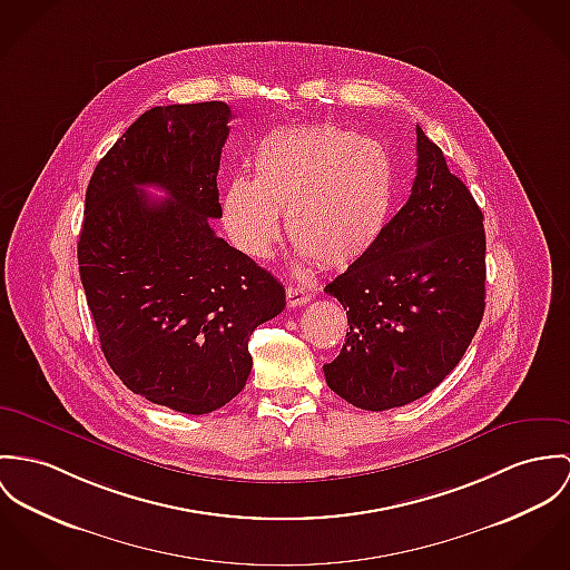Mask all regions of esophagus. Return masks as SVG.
I'll use <instances>...</instances> for the list:
<instances>
[{"instance_id":"1","label":"esophagus","mask_w":570,"mask_h":570,"mask_svg":"<svg viewBox=\"0 0 570 570\" xmlns=\"http://www.w3.org/2000/svg\"><path fill=\"white\" fill-rule=\"evenodd\" d=\"M285 294H287V305L289 307H301V305H305V303L311 301L309 294L303 287H296V285H289L285 289Z\"/></svg>"}]
</instances>
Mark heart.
I'll return each mask as SVG.
<instances>
[{
    "label": "heart",
    "mask_w": 570,
    "mask_h": 570,
    "mask_svg": "<svg viewBox=\"0 0 570 570\" xmlns=\"http://www.w3.org/2000/svg\"><path fill=\"white\" fill-rule=\"evenodd\" d=\"M255 178L233 176L222 196L224 228L246 257L267 259L281 213L303 257L344 267L385 228L394 167L372 137L337 126H296L265 135L253 156Z\"/></svg>",
    "instance_id": "heart-1"
}]
</instances>
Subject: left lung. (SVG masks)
Returning <instances> with one entry per match:
<instances>
[{
    "label": "left lung",
    "instance_id": "1",
    "mask_svg": "<svg viewBox=\"0 0 570 570\" xmlns=\"http://www.w3.org/2000/svg\"><path fill=\"white\" fill-rule=\"evenodd\" d=\"M414 187L374 246L324 292L348 315L328 387L367 412L403 407L464 357L485 309L483 213L415 128Z\"/></svg>",
    "mask_w": 570,
    "mask_h": 570
}]
</instances>
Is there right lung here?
<instances>
[{
    "label": "right lung",
    "instance_id": "1",
    "mask_svg": "<svg viewBox=\"0 0 570 570\" xmlns=\"http://www.w3.org/2000/svg\"><path fill=\"white\" fill-rule=\"evenodd\" d=\"M230 117L224 102L155 106L87 187L78 265L104 357L130 392L180 414L230 403L253 370V331L285 309V287L208 224L222 217Z\"/></svg>",
    "mask_w": 570,
    "mask_h": 570
}]
</instances>
